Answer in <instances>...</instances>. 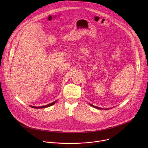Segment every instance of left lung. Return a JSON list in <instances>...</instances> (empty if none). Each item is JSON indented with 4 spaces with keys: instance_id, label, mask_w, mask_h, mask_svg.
Listing matches in <instances>:
<instances>
[{
    "instance_id": "obj_1",
    "label": "left lung",
    "mask_w": 148,
    "mask_h": 148,
    "mask_svg": "<svg viewBox=\"0 0 148 148\" xmlns=\"http://www.w3.org/2000/svg\"><path fill=\"white\" fill-rule=\"evenodd\" d=\"M90 105H91L92 107H94V108H97V109H99V110H102V108H99V107H96V106H94V105H91V104H90ZM104 110H105V109H104ZM106 110H108V109H106Z\"/></svg>"
}]
</instances>
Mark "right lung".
<instances>
[{"label": "right lung", "mask_w": 148, "mask_h": 148, "mask_svg": "<svg viewBox=\"0 0 148 148\" xmlns=\"http://www.w3.org/2000/svg\"><path fill=\"white\" fill-rule=\"evenodd\" d=\"M56 101H54V102H52V103H49V104H48V105H45V106H41V107H34V106H31V105H30V107H32V108H47V107H50V106H51V105H54V104L56 102Z\"/></svg>", "instance_id": "1"}]
</instances>
